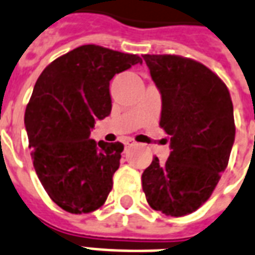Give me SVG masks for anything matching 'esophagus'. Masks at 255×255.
Wrapping results in <instances>:
<instances>
[{
	"mask_svg": "<svg viewBox=\"0 0 255 255\" xmlns=\"http://www.w3.org/2000/svg\"><path fill=\"white\" fill-rule=\"evenodd\" d=\"M134 143H135V142L131 141V139H126V141H125V146H126V147H129V146H133Z\"/></svg>",
	"mask_w": 255,
	"mask_h": 255,
	"instance_id": "obj_1",
	"label": "esophagus"
}]
</instances>
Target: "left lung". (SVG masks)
Instances as JSON below:
<instances>
[{
    "instance_id": "1",
    "label": "left lung",
    "mask_w": 255,
    "mask_h": 255,
    "mask_svg": "<svg viewBox=\"0 0 255 255\" xmlns=\"http://www.w3.org/2000/svg\"><path fill=\"white\" fill-rule=\"evenodd\" d=\"M151 80L161 93L159 126L170 138V155L155 157L142 173L151 208L165 216L195 212L212 195L228 166L236 125L226 85L190 58L145 54Z\"/></svg>"
}]
</instances>
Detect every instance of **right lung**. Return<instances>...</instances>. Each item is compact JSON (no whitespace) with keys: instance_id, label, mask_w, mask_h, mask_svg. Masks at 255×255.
Returning a JSON list of instances; mask_svg holds the SVG:
<instances>
[{"instance_id":"obj_1","label":"right lung","mask_w":255,"mask_h":255,"mask_svg":"<svg viewBox=\"0 0 255 255\" xmlns=\"http://www.w3.org/2000/svg\"><path fill=\"white\" fill-rule=\"evenodd\" d=\"M137 64L135 54L84 45L53 61L35 82L25 112L31 159L43 189L66 212H94L113 187L124 145L97 143L90 131L112 112V78Z\"/></svg>"}]
</instances>
